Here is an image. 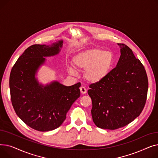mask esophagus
I'll return each mask as SVG.
<instances>
[{
    "instance_id": "esophagus-1",
    "label": "esophagus",
    "mask_w": 158,
    "mask_h": 158,
    "mask_svg": "<svg viewBox=\"0 0 158 158\" xmlns=\"http://www.w3.org/2000/svg\"><path fill=\"white\" fill-rule=\"evenodd\" d=\"M80 91H81V93L82 94H86V92H87L86 89L85 87H83V86H81V87L80 88Z\"/></svg>"
}]
</instances>
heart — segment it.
<instances>
[{"instance_id":"b5f03b06","label":"heart","mask_w":158,"mask_h":158,"mask_svg":"<svg viewBox=\"0 0 158 158\" xmlns=\"http://www.w3.org/2000/svg\"><path fill=\"white\" fill-rule=\"evenodd\" d=\"M114 63L113 54L99 48L84 50L75 54L72 58L73 66L78 70H85L84 76L90 84H97L108 76ZM68 71L76 74L74 69L69 66Z\"/></svg>"}]
</instances>
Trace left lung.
I'll list each match as a JSON object with an SVG mask.
<instances>
[{"mask_svg": "<svg viewBox=\"0 0 158 158\" xmlns=\"http://www.w3.org/2000/svg\"><path fill=\"white\" fill-rule=\"evenodd\" d=\"M120 57L117 67L105 79L89 86L92 118L101 129L114 130L127 126L142 113L145 104L148 79L144 66L132 50L118 44Z\"/></svg>", "mask_w": 158, "mask_h": 158, "instance_id": "8db88e82", "label": "left lung"}]
</instances>
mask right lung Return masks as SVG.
<instances>
[{
	"instance_id": "obj_1",
	"label": "right lung",
	"mask_w": 158,
	"mask_h": 158,
	"mask_svg": "<svg viewBox=\"0 0 158 158\" xmlns=\"http://www.w3.org/2000/svg\"><path fill=\"white\" fill-rule=\"evenodd\" d=\"M62 40L51 45H33L16 61L10 73V88L13 108L28 126L39 131L59 127L66 114L80 97L81 83L67 86L57 81L45 85L37 77L48 57L59 54Z\"/></svg>"
}]
</instances>
